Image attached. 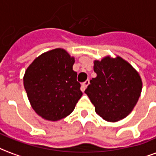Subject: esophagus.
<instances>
[{
  "mask_svg": "<svg viewBox=\"0 0 156 156\" xmlns=\"http://www.w3.org/2000/svg\"><path fill=\"white\" fill-rule=\"evenodd\" d=\"M88 84H89V81H88V80H86L84 83H82V86H81V90H82V91L84 92L85 89H86V88L88 87Z\"/></svg>",
  "mask_w": 156,
  "mask_h": 156,
  "instance_id": "1",
  "label": "esophagus"
}]
</instances>
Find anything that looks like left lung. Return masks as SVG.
Returning <instances> with one entry per match:
<instances>
[{"instance_id":"obj_1","label":"left lung","mask_w":156,"mask_h":156,"mask_svg":"<svg viewBox=\"0 0 156 156\" xmlns=\"http://www.w3.org/2000/svg\"><path fill=\"white\" fill-rule=\"evenodd\" d=\"M97 77L85 94L95 112L105 120L117 122L130 114L142 91V80L133 66L119 56H106L94 62Z\"/></svg>"}]
</instances>
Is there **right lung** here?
<instances>
[{
	"label": "right lung",
	"instance_id": "obj_1",
	"mask_svg": "<svg viewBox=\"0 0 156 156\" xmlns=\"http://www.w3.org/2000/svg\"><path fill=\"white\" fill-rule=\"evenodd\" d=\"M75 59L63 48L36 58L23 77L27 98L34 111L48 121H58L73 111L83 93L73 70Z\"/></svg>",
	"mask_w": 156,
	"mask_h": 156
}]
</instances>
